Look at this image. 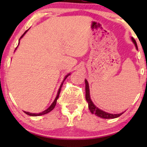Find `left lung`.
<instances>
[{
	"mask_svg": "<svg viewBox=\"0 0 147 147\" xmlns=\"http://www.w3.org/2000/svg\"><path fill=\"white\" fill-rule=\"evenodd\" d=\"M132 41L133 43H134L135 45H136V48L138 49V45L137 43H136V41H135V39L133 38H132ZM85 83H86V99L88 103V108L89 110L92 114H95L97 116H98L99 117L102 118H104V119H113V118H116L119 117L122 114H111V113H108L104 112L100 109H99L97 106H95L94 105V104L92 103V101L90 99V90H89V86H88V83L87 80L86 79L85 80Z\"/></svg>",
	"mask_w": 147,
	"mask_h": 147,
	"instance_id": "obj_1",
	"label": "left lung"
}]
</instances>
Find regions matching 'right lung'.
Returning <instances> with one entry per match:
<instances>
[{
    "mask_svg": "<svg viewBox=\"0 0 147 147\" xmlns=\"http://www.w3.org/2000/svg\"><path fill=\"white\" fill-rule=\"evenodd\" d=\"M27 31H28V30H26V31H25V32H24V34H23L22 35V36H21V38L22 37H23V36H24V34H25V33H26V32H27ZM69 75H70V74H68V75H67L65 76V78H64L63 81V82H62L61 85V86H60V88H59V89L58 93H57V95L56 98H55V101H54L53 103H52V104H51V106H50V107H49L48 109H46V110H45V111H43V112L40 113H29V112H25V111H24V112H25V113H26L27 115H30V116H39V115H45V114H46V113H48L49 112H50V111L53 110V109H54V108H55V106H56V104H57V99H58V98H59V94H60L61 90V87H62V85H63V82H64V81L65 80V79H66L67 77H68Z\"/></svg>",
    "mask_w": 147,
    "mask_h": 147,
    "instance_id": "obj_1",
    "label": "right lung"
}]
</instances>
